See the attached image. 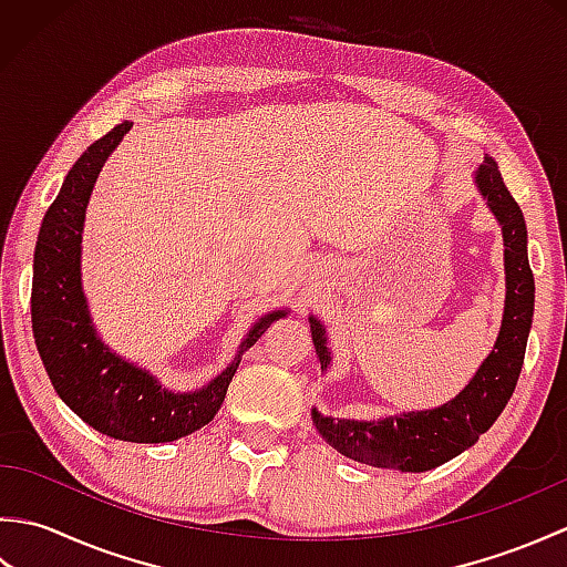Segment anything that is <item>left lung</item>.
<instances>
[{
    "mask_svg": "<svg viewBox=\"0 0 567 567\" xmlns=\"http://www.w3.org/2000/svg\"><path fill=\"white\" fill-rule=\"evenodd\" d=\"M475 187L502 226L504 240L507 295L497 341L465 388L441 406L380 419H333L311 406V421L319 436L351 461L400 473H426L475 445L504 412L516 388L534 321L536 292L526 252V221L489 155L475 171ZM309 329L321 370H327L333 358L327 329L315 315L309 317Z\"/></svg>",
    "mask_w": 567,
    "mask_h": 567,
    "instance_id": "1",
    "label": "left lung"
}]
</instances>
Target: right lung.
Segmentation results:
<instances>
[{"mask_svg":"<svg viewBox=\"0 0 567 567\" xmlns=\"http://www.w3.org/2000/svg\"><path fill=\"white\" fill-rule=\"evenodd\" d=\"M134 122H122L94 141L70 167L48 207L33 252L31 323L43 368L60 400L84 424L116 441L167 443L207 426L219 412L234 372L248 348L287 317L275 309L252 323L236 358L199 390L175 392L102 341L82 290V228L87 202L106 158Z\"/></svg>","mask_w":567,"mask_h":567,"instance_id":"1","label":"right lung"}]
</instances>
